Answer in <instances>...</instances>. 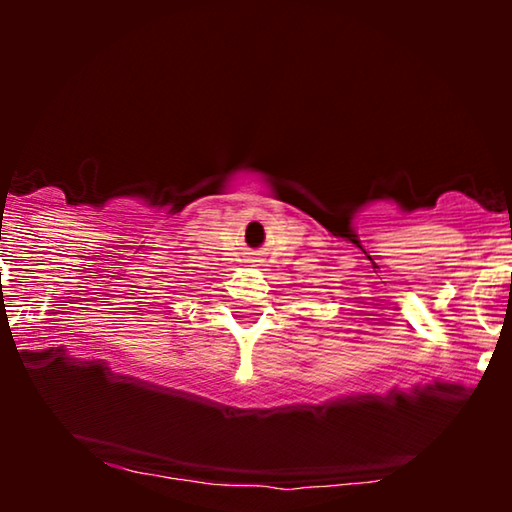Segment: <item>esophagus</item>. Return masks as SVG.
Wrapping results in <instances>:
<instances>
[{
  "label": "esophagus",
  "mask_w": 512,
  "mask_h": 512,
  "mask_svg": "<svg viewBox=\"0 0 512 512\" xmlns=\"http://www.w3.org/2000/svg\"><path fill=\"white\" fill-rule=\"evenodd\" d=\"M249 263H254V265H256V263H261V261H258L256 254H254V256H249Z\"/></svg>",
  "instance_id": "obj_1"
}]
</instances>
